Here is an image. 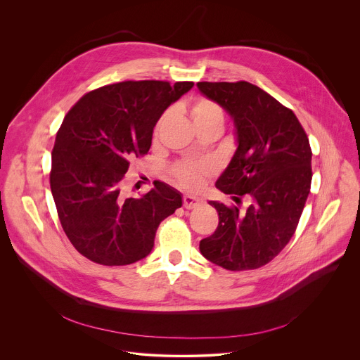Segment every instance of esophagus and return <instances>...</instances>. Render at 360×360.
<instances>
[{"label":"esophagus","mask_w":360,"mask_h":360,"mask_svg":"<svg viewBox=\"0 0 360 360\" xmlns=\"http://www.w3.org/2000/svg\"><path fill=\"white\" fill-rule=\"evenodd\" d=\"M182 205L184 208L186 210H192V208H196L200 205V199H198L196 196H191V195H185L182 198Z\"/></svg>","instance_id":"34e87169"}]
</instances>
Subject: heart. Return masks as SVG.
I'll return each mask as SVG.
<instances>
[{"label":"heart","mask_w":360,"mask_h":360,"mask_svg":"<svg viewBox=\"0 0 360 360\" xmlns=\"http://www.w3.org/2000/svg\"><path fill=\"white\" fill-rule=\"evenodd\" d=\"M184 112L192 121L195 129L199 127H224V112L222 108L208 98H198L195 102L184 108ZM167 114L160 120L157 124V131L160 129L161 124L165 121ZM169 178L184 189L193 191L200 186L205 176L208 175V168L200 162L193 161H178L168 168Z\"/></svg>","instance_id":"obj_1"}]
</instances>
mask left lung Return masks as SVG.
I'll return each mask as SVG.
<instances>
[{
	"label": "left lung",
	"mask_w": 360,
	"mask_h": 360,
	"mask_svg": "<svg viewBox=\"0 0 360 360\" xmlns=\"http://www.w3.org/2000/svg\"><path fill=\"white\" fill-rule=\"evenodd\" d=\"M233 118L235 155L217 182L236 203L210 202L218 211L217 231L200 240V253L228 271L269 264L293 236L312 182V149L293 111L246 81L198 82Z\"/></svg>",
	"instance_id": "left-lung-1"
}]
</instances>
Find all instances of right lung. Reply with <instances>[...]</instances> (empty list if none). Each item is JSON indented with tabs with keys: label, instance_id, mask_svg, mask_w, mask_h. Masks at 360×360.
<instances>
[{
	"label": "right lung",
	"instance_id": "add662e5",
	"mask_svg": "<svg viewBox=\"0 0 360 360\" xmlns=\"http://www.w3.org/2000/svg\"><path fill=\"white\" fill-rule=\"evenodd\" d=\"M191 81H124L86 92L56 138L49 185L60 222L86 259L134 264L150 252L160 224L182 205L178 191L157 181L141 196L122 191L131 161L146 155L162 112Z\"/></svg>",
	"mask_w": 360,
	"mask_h": 360
}]
</instances>
